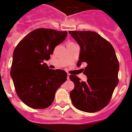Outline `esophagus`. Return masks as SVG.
Returning <instances> with one entry per match:
<instances>
[{
	"instance_id": "obj_1",
	"label": "esophagus",
	"mask_w": 132,
	"mask_h": 132,
	"mask_svg": "<svg viewBox=\"0 0 132 132\" xmlns=\"http://www.w3.org/2000/svg\"><path fill=\"white\" fill-rule=\"evenodd\" d=\"M67 79L69 80V74H68V76H67Z\"/></svg>"
}]
</instances>
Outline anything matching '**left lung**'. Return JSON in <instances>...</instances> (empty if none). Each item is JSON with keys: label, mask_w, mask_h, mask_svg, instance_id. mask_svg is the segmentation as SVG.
Masks as SVG:
<instances>
[{"label": "left lung", "mask_w": 132, "mask_h": 132, "mask_svg": "<svg viewBox=\"0 0 132 132\" xmlns=\"http://www.w3.org/2000/svg\"><path fill=\"white\" fill-rule=\"evenodd\" d=\"M80 46L77 63H87L83 74L86 81L71 75L74 83L70 93L71 101L77 109L88 113L100 111L108 104L119 82V61L111 43L99 34L91 31H69Z\"/></svg>", "instance_id": "obj_1"}]
</instances>
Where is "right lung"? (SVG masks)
<instances>
[{
  "mask_svg": "<svg viewBox=\"0 0 132 132\" xmlns=\"http://www.w3.org/2000/svg\"><path fill=\"white\" fill-rule=\"evenodd\" d=\"M67 35L66 31L40 28L24 36L14 49L10 74L18 96L29 107H49L56 90L66 80L64 71L51 69L43 62Z\"/></svg>",
  "mask_w": 132,
  "mask_h": 132,
  "instance_id": "obj_1",
  "label": "right lung"
}]
</instances>
